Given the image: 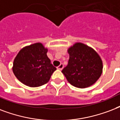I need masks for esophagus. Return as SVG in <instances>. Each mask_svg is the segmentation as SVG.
I'll return each mask as SVG.
<instances>
[{
	"instance_id": "obj_1",
	"label": "esophagus",
	"mask_w": 120,
	"mask_h": 120,
	"mask_svg": "<svg viewBox=\"0 0 120 120\" xmlns=\"http://www.w3.org/2000/svg\"><path fill=\"white\" fill-rule=\"evenodd\" d=\"M63 68H64V65H63V64H61L59 66L57 67V69H59V70H62L63 69Z\"/></svg>"
}]
</instances>
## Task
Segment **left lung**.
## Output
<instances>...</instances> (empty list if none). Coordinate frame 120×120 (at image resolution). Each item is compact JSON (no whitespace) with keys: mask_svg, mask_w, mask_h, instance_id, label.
<instances>
[{"mask_svg":"<svg viewBox=\"0 0 120 120\" xmlns=\"http://www.w3.org/2000/svg\"><path fill=\"white\" fill-rule=\"evenodd\" d=\"M68 53V64L62 70L68 81L79 88L93 84L103 71V63L98 54L91 47L80 42L69 48Z\"/></svg>","mask_w":120,"mask_h":120,"instance_id":"obj_1","label":"left lung"}]
</instances>
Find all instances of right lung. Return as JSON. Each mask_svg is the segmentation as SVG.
Segmentation results:
<instances>
[{
    "instance_id": "obj_1",
    "label": "right lung",
    "mask_w": 120,
    "mask_h": 120,
    "mask_svg": "<svg viewBox=\"0 0 120 120\" xmlns=\"http://www.w3.org/2000/svg\"><path fill=\"white\" fill-rule=\"evenodd\" d=\"M47 49L41 43L22 48L13 63L12 70L17 78L30 87L46 84L56 70L47 57Z\"/></svg>"
}]
</instances>
